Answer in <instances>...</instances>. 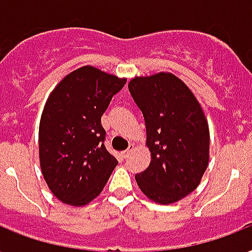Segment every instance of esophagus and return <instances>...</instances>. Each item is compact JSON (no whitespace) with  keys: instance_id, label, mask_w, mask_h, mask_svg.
Returning a JSON list of instances; mask_svg holds the SVG:
<instances>
[{"instance_id":"1","label":"esophagus","mask_w":252,"mask_h":252,"mask_svg":"<svg viewBox=\"0 0 252 252\" xmlns=\"http://www.w3.org/2000/svg\"><path fill=\"white\" fill-rule=\"evenodd\" d=\"M130 153H131V148H127V150H125V151H122V153H121V158H122V159H126V158L130 155Z\"/></svg>"}]
</instances>
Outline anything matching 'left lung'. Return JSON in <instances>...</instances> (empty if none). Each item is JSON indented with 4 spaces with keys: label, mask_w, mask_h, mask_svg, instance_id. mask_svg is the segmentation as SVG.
Listing matches in <instances>:
<instances>
[{
    "label": "left lung",
    "mask_w": 252,
    "mask_h": 252,
    "mask_svg": "<svg viewBox=\"0 0 252 252\" xmlns=\"http://www.w3.org/2000/svg\"><path fill=\"white\" fill-rule=\"evenodd\" d=\"M144 117L151 163L136 173L140 190L158 204H172L200 184L209 161V127L196 97L172 73L128 83Z\"/></svg>",
    "instance_id": "8db88e82"
}]
</instances>
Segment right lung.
<instances>
[{
	"label": "right lung",
	"mask_w": 252,
	"mask_h": 252,
	"mask_svg": "<svg viewBox=\"0 0 252 252\" xmlns=\"http://www.w3.org/2000/svg\"><path fill=\"white\" fill-rule=\"evenodd\" d=\"M125 84L87 65L65 76L47 99L39 125V160L48 188L64 204L91 202L118 164L105 147L101 117Z\"/></svg>",
	"instance_id": "add662e5"
}]
</instances>
